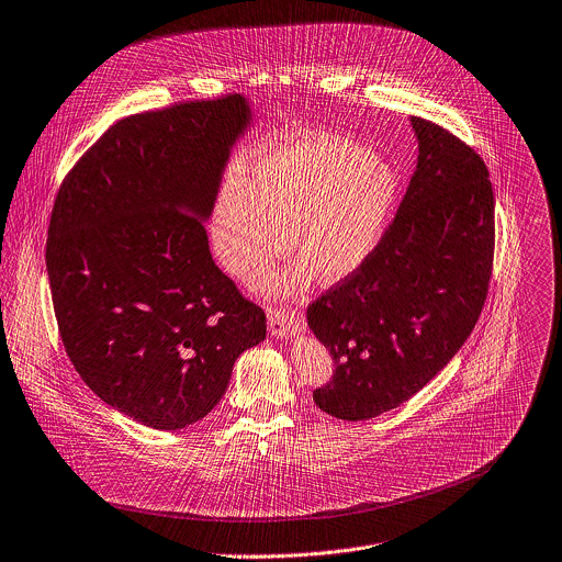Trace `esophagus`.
Listing matches in <instances>:
<instances>
[{"label":"esophagus","instance_id":"esophagus-1","mask_svg":"<svg viewBox=\"0 0 562 562\" xmlns=\"http://www.w3.org/2000/svg\"><path fill=\"white\" fill-rule=\"evenodd\" d=\"M268 327L272 336H288V334L303 331L305 321H303V314L296 310L274 307L268 312Z\"/></svg>","mask_w":562,"mask_h":562}]
</instances>
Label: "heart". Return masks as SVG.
I'll use <instances>...</instances> for the list:
<instances>
[{"label":"heart","mask_w":562,"mask_h":562,"mask_svg":"<svg viewBox=\"0 0 562 562\" xmlns=\"http://www.w3.org/2000/svg\"><path fill=\"white\" fill-rule=\"evenodd\" d=\"M397 198L389 162L334 138H301L261 156L248 178L217 198L213 248L241 281H259L292 248L305 261L279 285L296 290L310 270L336 283L378 246Z\"/></svg>","instance_id":"1"}]
</instances>
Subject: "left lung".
<instances>
[{"label":"left lung","mask_w":562,"mask_h":562,"mask_svg":"<svg viewBox=\"0 0 562 562\" xmlns=\"http://www.w3.org/2000/svg\"><path fill=\"white\" fill-rule=\"evenodd\" d=\"M417 169L367 261L307 307L334 358L321 411L360 422L428 384L483 310L494 259V195L483 158L448 130L411 119Z\"/></svg>","instance_id":"left-lung-1"}]
</instances>
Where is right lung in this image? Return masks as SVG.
<instances>
[{"label":"right lung","mask_w":562,"mask_h":562,"mask_svg":"<svg viewBox=\"0 0 562 562\" xmlns=\"http://www.w3.org/2000/svg\"><path fill=\"white\" fill-rule=\"evenodd\" d=\"M244 97L184 101L112 125L64 178L46 266L68 358L123 415L158 430L209 415L266 314L213 261L211 215Z\"/></svg>","instance_id":"add662e5"}]
</instances>
